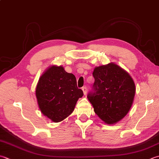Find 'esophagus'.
<instances>
[{
    "label": "esophagus",
    "mask_w": 159,
    "mask_h": 159,
    "mask_svg": "<svg viewBox=\"0 0 159 159\" xmlns=\"http://www.w3.org/2000/svg\"><path fill=\"white\" fill-rule=\"evenodd\" d=\"M82 90H83V92L84 95L85 96L87 94V91H88V89H87L86 87H83V88H82Z\"/></svg>",
    "instance_id": "esophagus-1"
}]
</instances>
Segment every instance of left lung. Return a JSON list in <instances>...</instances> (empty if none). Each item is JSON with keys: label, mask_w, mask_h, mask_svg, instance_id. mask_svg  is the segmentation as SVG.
Instances as JSON below:
<instances>
[{"label": "left lung", "mask_w": 159, "mask_h": 159, "mask_svg": "<svg viewBox=\"0 0 159 159\" xmlns=\"http://www.w3.org/2000/svg\"><path fill=\"white\" fill-rule=\"evenodd\" d=\"M94 91L88 98L94 112L108 125L122 120L129 112L136 88L128 72L114 63L96 67L93 71Z\"/></svg>", "instance_id": "8db88e82"}]
</instances>
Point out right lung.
<instances>
[{"label": "right lung", "instance_id": "right-lung-1", "mask_svg": "<svg viewBox=\"0 0 159 159\" xmlns=\"http://www.w3.org/2000/svg\"><path fill=\"white\" fill-rule=\"evenodd\" d=\"M83 96L82 90L77 88L75 76L57 65H52L43 72L36 88L40 111L54 123L69 116Z\"/></svg>", "mask_w": 159, "mask_h": 159}]
</instances>
